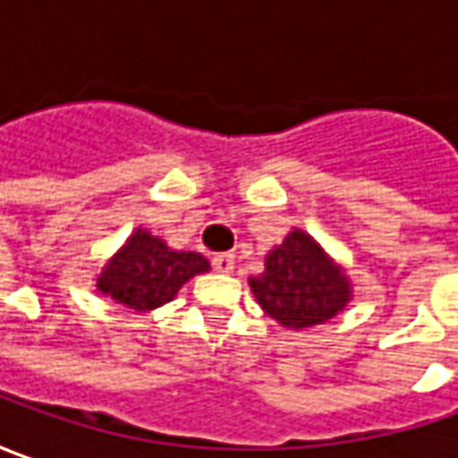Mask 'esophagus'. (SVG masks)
I'll list each match as a JSON object with an SVG mask.
<instances>
[{
  "instance_id": "1",
  "label": "esophagus",
  "mask_w": 458,
  "mask_h": 458,
  "mask_svg": "<svg viewBox=\"0 0 458 458\" xmlns=\"http://www.w3.org/2000/svg\"><path fill=\"white\" fill-rule=\"evenodd\" d=\"M233 253H217L213 259V268L215 271H220V274H230L233 271Z\"/></svg>"
}]
</instances>
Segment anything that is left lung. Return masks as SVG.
Segmentation results:
<instances>
[{"mask_svg": "<svg viewBox=\"0 0 458 458\" xmlns=\"http://www.w3.org/2000/svg\"><path fill=\"white\" fill-rule=\"evenodd\" d=\"M250 289L268 317L284 327H311L332 319L350 301V284L322 248L301 230H292L266 259V271Z\"/></svg>", "mask_w": 458, "mask_h": 458, "instance_id": "1", "label": "left lung"}]
</instances>
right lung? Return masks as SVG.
<instances>
[{"instance_id": "obj_1", "label": "right lung", "mask_w": 458, "mask_h": 458, "mask_svg": "<svg viewBox=\"0 0 458 458\" xmlns=\"http://www.w3.org/2000/svg\"><path fill=\"white\" fill-rule=\"evenodd\" d=\"M210 268L199 253L169 250L147 230H136L98 276V289L134 311L172 301L182 284Z\"/></svg>"}]
</instances>
